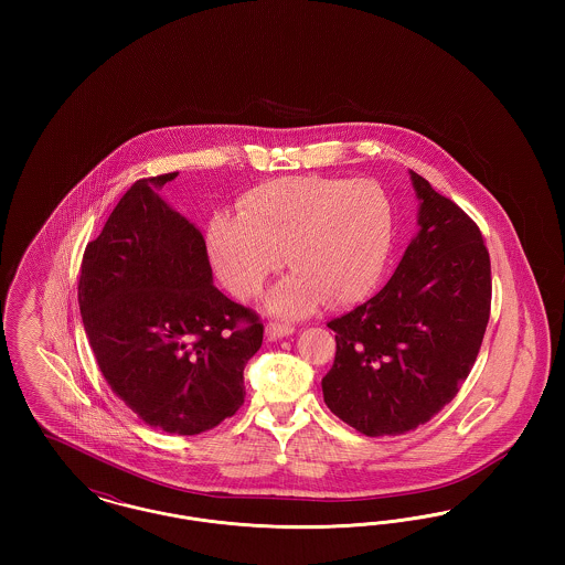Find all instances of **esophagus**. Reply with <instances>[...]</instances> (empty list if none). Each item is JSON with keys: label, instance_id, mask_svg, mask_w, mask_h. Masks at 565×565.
I'll return each instance as SVG.
<instances>
[{"label": "esophagus", "instance_id": "obj_1", "mask_svg": "<svg viewBox=\"0 0 565 565\" xmlns=\"http://www.w3.org/2000/svg\"><path fill=\"white\" fill-rule=\"evenodd\" d=\"M292 332H295V328H292V326H284V323H267V326H265V334H267L269 341L284 339V337H288V334H292Z\"/></svg>", "mask_w": 565, "mask_h": 565}]
</instances>
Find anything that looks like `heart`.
I'll return each mask as SVG.
<instances>
[{"mask_svg":"<svg viewBox=\"0 0 565 565\" xmlns=\"http://www.w3.org/2000/svg\"><path fill=\"white\" fill-rule=\"evenodd\" d=\"M392 228L390 199L375 182L290 175L247 190L239 215H215L207 243L220 279L242 298L258 295L286 258L295 270L270 288L267 309L298 318L323 298L339 305L366 295Z\"/></svg>","mask_w":565,"mask_h":565,"instance_id":"1","label":"heart"}]
</instances>
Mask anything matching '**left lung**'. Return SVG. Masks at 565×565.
Instances as JSON below:
<instances>
[{
	"label": "left lung",
	"instance_id": "8db88e82",
	"mask_svg": "<svg viewBox=\"0 0 565 565\" xmlns=\"http://www.w3.org/2000/svg\"><path fill=\"white\" fill-rule=\"evenodd\" d=\"M419 231L385 288L332 320L323 403L366 436L415 430L456 398L489 322L491 265L479 226L419 173Z\"/></svg>",
	"mask_w": 565,
	"mask_h": 565
}]
</instances>
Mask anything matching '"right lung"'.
I'll list each match as a JSON object with an SVG mask.
<instances>
[{
  "label": "right lung",
  "mask_w": 565,
  "mask_h": 565,
  "mask_svg": "<svg viewBox=\"0 0 565 565\" xmlns=\"http://www.w3.org/2000/svg\"><path fill=\"white\" fill-rule=\"evenodd\" d=\"M137 180L82 258V323L111 392L154 430H212L243 404L256 313L214 286L201 231Z\"/></svg>",
  "instance_id": "add662e5"
}]
</instances>
